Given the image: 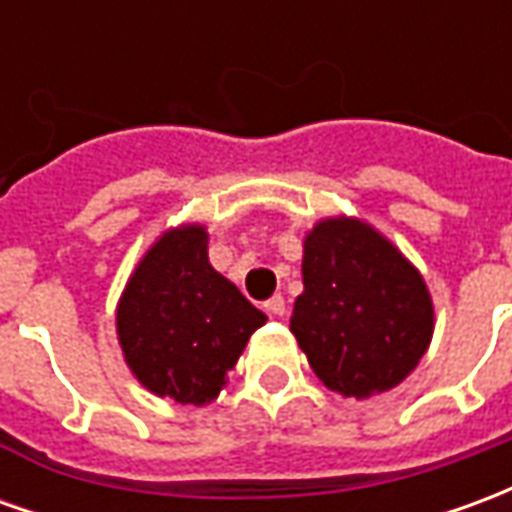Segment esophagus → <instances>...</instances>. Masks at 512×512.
Segmentation results:
<instances>
[{
    "label": "esophagus",
    "instance_id": "1",
    "mask_svg": "<svg viewBox=\"0 0 512 512\" xmlns=\"http://www.w3.org/2000/svg\"><path fill=\"white\" fill-rule=\"evenodd\" d=\"M266 312L271 318H282V315H285V299H282V296H271V299L266 301Z\"/></svg>",
    "mask_w": 512,
    "mask_h": 512
}]
</instances>
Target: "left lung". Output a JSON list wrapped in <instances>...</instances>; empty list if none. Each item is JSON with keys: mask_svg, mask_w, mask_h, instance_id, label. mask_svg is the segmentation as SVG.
<instances>
[{"mask_svg": "<svg viewBox=\"0 0 512 512\" xmlns=\"http://www.w3.org/2000/svg\"><path fill=\"white\" fill-rule=\"evenodd\" d=\"M301 274L290 332L329 389L370 397L419 365L433 334L428 288L376 230L326 219L304 241Z\"/></svg>", "mask_w": 512, "mask_h": 512, "instance_id": "left-lung-1", "label": "left lung"}]
</instances>
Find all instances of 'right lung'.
<instances>
[{
	"instance_id": "add662e5",
	"label": "right lung",
	"mask_w": 512,
	"mask_h": 512,
	"mask_svg": "<svg viewBox=\"0 0 512 512\" xmlns=\"http://www.w3.org/2000/svg\"><path fill=\"white\" fill-rule=\"evenodd\" d=\"M263 323L266 315L211 268L202 227L169 230L139 263L117 310L134 376L150 392L191 406L222 392Z\"/></svg>"
}]
</instances>
